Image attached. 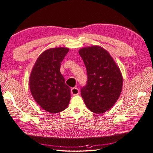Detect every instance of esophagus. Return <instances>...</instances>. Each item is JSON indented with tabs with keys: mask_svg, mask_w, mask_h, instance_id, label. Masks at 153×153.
I'll return each mask as SVG.
<instances>
[{
	"mask_svg": "<svg viewBox=\"0 0 153 153\" xmlns=\"http://www.w3.org/2000/svg\"><path fill=\"white\" fill-rule=\"evenodd\" d=\"M71 92L73 95H77L79 94V89L77 87H73L71 89Z\"/></svg>",
	"mask_w": 153,
	"mask_h": 153,
	"instance_id": "34e87169",
	"label": "esophagus"
}]
</instances>
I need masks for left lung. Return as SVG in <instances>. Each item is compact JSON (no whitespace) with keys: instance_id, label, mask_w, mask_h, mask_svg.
Returning a JSON list of instances; mask_svg holds the SVG:
<instances>
[{"instance_id":"obj_1","label":"left lung","mask_w":153,"mask_h":153,"mask_svg":"<svg viewBox=\"0 0 153 153\" xmlns=\"http://www.w3.org/2000/svg\"><path fill=\"white\" fill-rule=\"evenodd\" d=\"M87 75L81 95L87 107L96 114L106 112L121 93L123 76L110 53L101 47L92 46L79 50Z\"/></svg>"}]
</instances>
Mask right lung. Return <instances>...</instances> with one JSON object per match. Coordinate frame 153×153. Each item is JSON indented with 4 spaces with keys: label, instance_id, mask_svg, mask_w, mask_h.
I'll return each instance as SVG.
<instances>
[{
    "label": "right lung",
    "instance_id": "obj_1",
    "mask_svg": "<svg viewBox=\"0 0 153 153\" xmlns=\"http://www.w3.org/2000/svg\"><path fill=\"white\" fill-rule=\"evenodd\" d=\"M69 48L45 50L36 60L29 78V87L34 100L50 113L65 110L70 101V88L60 72L61 64Z\"/></svg>",
    "mask_w": 153,
    "mask_h": 153
}]
</instances>
